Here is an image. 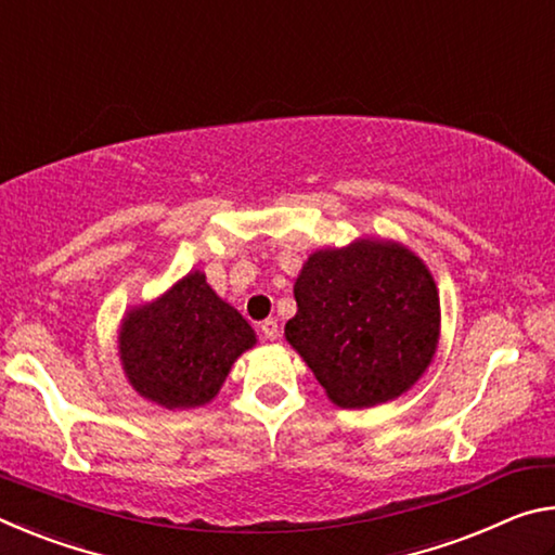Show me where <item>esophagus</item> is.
Instances as JSON below:
<instances>
[{"label":"esophagus","instance_id":"34e87169","mask_svg":"<svg viewBox=\"0 0 555 555\" xmlns=\"http://www.w3.org/2000/svg\"><path fill=\"white\" fill-rule=\"evenodd\" d=\"M261 333H264L267 340H276L279 337V323L274 318H267V321H261Z\"/></svg>","mask_w":555,"mask_h":555}]
</instances>
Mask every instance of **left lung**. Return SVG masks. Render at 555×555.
Here are the masks:
<instances>
[{
  "mask_svg": "<svg viewBox=\"0 0 555 555\" xmlns=\"http://www.w3.org/2000/svg\"><path fill=\"white\" fill-rule=\"evenodd\" d=\"M286 323L327 397L343 409L397 399L434 360L440 300L434 276L401 244L360 240L308 257Z\"/></svg>",
  "mask_w": 555,
  "mask_h": 555,
  "instance_id": "left-lung-1",
  "label": "left lung"
}]
</instances>
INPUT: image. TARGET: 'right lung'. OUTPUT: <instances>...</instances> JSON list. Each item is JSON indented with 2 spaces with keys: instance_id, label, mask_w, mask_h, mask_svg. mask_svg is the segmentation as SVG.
Segmentation results:
<instances>
[{
  "instance_id": "obj_1",
  "label": "right lung",
  "mask_w": 555,
  "mask_h": 555,
  "mask_svg": "<svg viewBox=\"0 0 555 555\" xmlns=\"http://www.w3.org/2000/svg\"><path fill=\"white\" fill-rule=\"evenodd\" d=\"M255 343L249 323L218 298L201 271L131 311L119 331V354L131 387L166 409L208 403L232 362Z\"/></svg>"
}]
</instances>
